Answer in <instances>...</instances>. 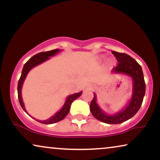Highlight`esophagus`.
I'll return each instance as SVG.
<instances>
[{"label": "esophagus", "mask_w": 160, "mask_h": 160, "mask_svg": "<svg viewBox=\"0 0 160 160\" xmlns=\"http://www.w3.org/2000/svg\"><path fill=\"white\" fill-rule=\"evenodd\" d=\"M89 88H90V89L92 88V86H89Z\"/></svg>", "instance_id": "obj_1"}]
</instances>
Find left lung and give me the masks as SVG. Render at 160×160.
Wrapping results in <instances>:
<instances>
[{
  "label": "left lung",
  "mask_w": 160,
  "mask_h": 160,
  "mask_svg": "<svg viewBox=\"0 0 160 160\" xmlns=\"http://www.w3.org/2000/svg\"><path fill=\"white\" fill-rule=\"evenodd\" d=\"M112 53L117 58L118 64L112 69L113 73L125 74L132 78V93L128 104L121 111L115 114L106 113L99 106L97 102V97L94 93V98L92 100L90 111L93 117L106 124H116L128 121L141 108L146 92V84L141 66L137 61L128 54L112 51Z\"/></svg>",
  "instance_id": "1"
}]
</instances>
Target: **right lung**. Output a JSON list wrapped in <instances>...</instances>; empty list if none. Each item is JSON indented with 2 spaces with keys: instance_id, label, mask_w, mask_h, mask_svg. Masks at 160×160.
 Wrapping results in <instances>:
<instances>
[{
  "instance_id": "add662e5",
  "label": "right lung",
  "mask_w": 160,
  "mask_h": 160,
  "mask_svg": "<svg viewBox=\"0 0 160 160\" xmlns=\"http://www.w3.org/2000/svg\"><path fill=\"white\" fill-rule=\"evenodd\" d=\"M61 51H62V49H56L54 50H51V51H49V52H40V53H38L37 54H36V55L32 57V58H30L25 65H24L21 76L20 78H19V80L18 82L17 92H18V98H19V104H20V106L22 108L24 111H25L26 113H28L29 116L30 114L28 113L27 110L25 109V105H24V102H23L22 97V88L23 83L25 82L26 77H27V75L28 74V73H29L30 70L33 68L34 67H36L37 65H40L41 63L44 62L47 60H49L50 57L56 55L58 52H60ZM82 94V92H79L74 93V94H72V95H68L67 97L66 100H65V103L62 107V108H61L60 111H58L54 116H52V117L49 118V119L47 120H43V121H42V120L36 119V121L40 122V123L45 124H54V123H56V122L61 121V120L64 119V118L67 116L68 113H69L71 103L73 102V100L77 99L79 96H81ZM30 117H31V116H30Z\"/></svg>"
}]
</instances>
